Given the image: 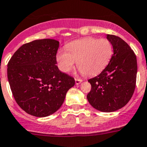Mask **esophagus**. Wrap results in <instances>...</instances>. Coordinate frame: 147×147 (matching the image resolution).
Returning a JSON list of instances; mask_svg holds the SVG:
<instances>
[{
  "instance_id": "obj_1",
  "label": "esophagus",
  "mask_w": 147,
  "mask_h": 147,
  "mask_svg": "<svg viewBox=\"0 0 147 147\" xmlns=\"http://www.w3.org/2000/svg\"><path fill=\"white\" fill-rule=\"evenodd\" d=\"M82 82V79H75V82H76V85H78V84H80L81 82Z\"/></svg>"
}]
</instances>
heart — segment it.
<instances>
[{"label": "heart", "instance_id": "b5f03b06", "mask_svg": "<svg viewBox=\"0 0 147 147\" xmlns=\"http://www.w3.org/2000/svg\"><path fill=\"white\" fill-rule=\"evenodd\" d=\"M66 49L56 54L57 66L61 71L69 73L76 62L82 73L95 76L101 72L109 63L113 55V47L106 38L87 37L68 44Z\"/></svg>", "mask_w": 147, "mask_h": 147}]
</instances>
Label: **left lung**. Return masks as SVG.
<instances>
[{"mask_svg":"<svg viewBox=\"0 0 147 147\" xmlns=\"http://www.w3.org/2000/svg\"><path fill=\"white\" fill-rule=\"evenodd\" d=\"M106 38L112 44V57L100 74L88 80L92 87L87 98L95 109L112 112L125 106L133 96L137 60L130 46L121 38L107 34Z\"/></svg>","mask_w":147,"mask_h":147,"instance_id":"left-lung-1","label":"left lung"}]
</instances>
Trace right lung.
I'll return each mask as SVG.
<instances>
[{
    "label": "right lung",
    "instance_id": "obj_1",
    "mask_svg": "<svg viewBox=\"0 0 147 147\" xmlns=\"http://www.w3.org/2000/svg\"><path fill=\"white\" fill-rule=\"evenodd\" d=\"M59 41L35 40L20 47L8 63L7 76L17 104L28 114L48 117L63 103L74 79L56 65Z\"/></svg>",
    "mask_w": 147,
    "mask_h": 147
}]
</instances>
